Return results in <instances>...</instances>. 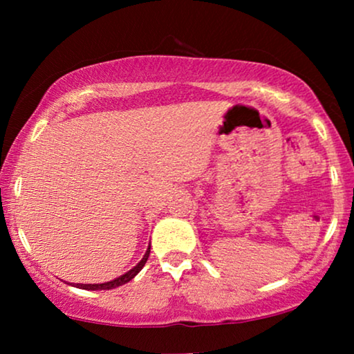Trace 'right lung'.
Segmentation results:
<instances>
[{"label": "right lung", "instance_id": "1", "mask_svg": "<svg viewBox=\"0 0 354 354\" xmlns=\"http://www.w3.org/2000/svg\"><path fill=\"white\" fill-rule=\"evenodd\" d=\"M148 256H149V246H148L147 253H145V256H143V259L140 261V263L135 266L133 269H130L127 274L120 275V277H118L115 280H111V282H106V283H77L75 287L77 288H84V290H111V288L120 287V285L130 282V280H132L135 275H137L140 270H142L145 263H147V261H148Z\"/></svg>", "mask_w": 354, "mask_h": 354}]
</instances>
